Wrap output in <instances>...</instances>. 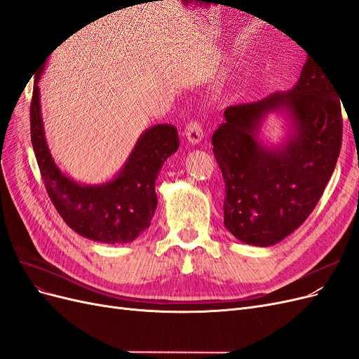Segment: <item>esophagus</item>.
Segmentation results:
<instances>
[{"label": "esophagus", "instance_id": "34e87169", "mask_svg": "<svg viewBox=\"0 0 359 359\" xmlns=\"http://www.w3.org/2000/svg\"><path fill=\"white\" fill-rule=\"evenodd\" d=\"M184 136H186V139L189 140L191 145L201 144L202 140H203V137H205V133H203V128H202L201 123L190 121L186 126V130H184Z\"/></svg>", "mask_w": 359, "mask_h": 359}]
</instances>
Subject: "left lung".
Masks as SVG:
<instances>
[{"mask_svg":"<svg viewBox=\"0 0 359 359\" xmlns=\"http://www.w3.org/2000/svg\"><path fill=\"white\" fill-rule=\"evenodd\" d=\"M340 100L327 72L309 58L289 91L224 111L211 140L224 180V226L236 240L269 247L306 222L340 154ZM274 111L285 115L288 133L266 146L259 130Z\"/></svg>","mask_w":359,"mask_h":359,"instance_id":"left-lung-1","label":"left lung"}]
</instances>
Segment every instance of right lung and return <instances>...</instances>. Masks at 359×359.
<instances>
[{
  "label": "right lung",
  "mask_w": 359,
  "mask_h": 359,
  "mask_svg": "<svg viewBox=\"0 0 359 359\" xmlns=\"http://www.w3.org/2000/svg\"><path fill=\"white\" fill-rule=\"evenodd\" d=\"M31 100V144L52 203L69 227L88 240L126 244L147 231L157 208L156 180L163 163L180 147L172 124H157L139 136L132 153L116 175L102 184H81L62 173L52 158L40 111L39 81Z\"/></svg>",
  "instance_id": "1"
}]
</instances>
